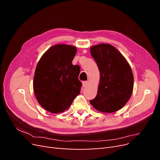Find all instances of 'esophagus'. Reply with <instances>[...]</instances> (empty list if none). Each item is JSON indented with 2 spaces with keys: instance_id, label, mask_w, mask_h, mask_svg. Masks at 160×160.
Segmentation results:
<instances>
[{
  "instance_id": "1",
  "label": "esophagus",
  "mask_w": 160,
  "mask_h": 160,
  "mask_svg": "<svg viewBox=\"0 0 160 160\" xmlns=\"http://www.w3.org/2000/svg\"><path fill=\"white\" fill-rule=\"evenodd\" d=\"M82 83H83V88H85V87L88 85V82L87 81H84L82 82Z\"/></svg>"
}]
</instances>
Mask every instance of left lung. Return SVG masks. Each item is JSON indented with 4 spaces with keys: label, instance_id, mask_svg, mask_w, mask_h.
<instances>
[{
    "label": "left lung",
    "instance_id": "1",
    "mask_svg": "<svg viewBox=\"0 0 160 160\" xmlns=\"http://www.w3.org/2000/svg\"><path fill=\"white\" fill-rule=\"evenodd\" d=\"M90 51L100 72L98 93L90 103L101 112H115L126 104L132 94V69L124 57L109 44L93 46Z\"/></svg>",
    "mask_w": 160,
    "mask_h": 160
}]
</instances>
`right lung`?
Listing matches in <instances>:
<instances>
[{
    "mask_svg": "<svg viewBox=\"0 0 160 160\" xmlns=\"http://www.w3.org/2000/svg\"><path fill=\"white\" fill-rule=\"evenodd\" d=\"M76 52L75 47L56 45L44 53L37 65L34 92L38 103L49 112L67 109L80 93V67L72 64Z\"/></svg>",
    "mask_w": 160,
    "mask_h": 160,
    "instance_id": "1",
    "label": "right lung"
}]
</instances>
